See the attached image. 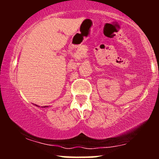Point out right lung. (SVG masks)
I'll list each match as a JSON object with an SVG mask.
<instances>
[{
  "label": "right lung",
  "instance_id": "right-lung-1",
  "mask_svg": "<svg viewBox=\"0 0 159 159\" xmlns=\"http://www.w3.org/2000/svg\"><path fill=\"white\" fill-rule=\"evenodd\" d=\"M45 107H46V106H45Z\"/></svg>",
  "mask_w": 159,
  "mask_h": 159
}]
</instances>
